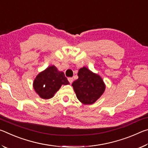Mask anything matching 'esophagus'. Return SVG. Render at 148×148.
I'll list each match as a JSON object with an SVG mask.
<instances>
[{
  "instance_id": "obj_1",
  "label": "esophagus",
  "mask_w": 148,
  "mask_h": 148,
  "mask_svg": "<svg viewBox=\"0 0 148 148\" xmlns=\"http://www.w3.org/2000/svg\"><path fill=\"white\" fill-rule=\"evenodd\" d=\"M68 80H69V82H70V84H72V82H73V77H69Z\"/></svg>"
}]
</instances>
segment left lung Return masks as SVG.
Returning a JSON list of instances; mask_svg holds the SVG:
<instances>
[{"mask_svg":"<svg viewBox=\"0 0 148 148\" xmlns=\"http://www.w3.org/2000/svg\"><path fill=\"white\" fill-rule=\"evenodd\" d=\"M78 79L72 86L79 101L84 104H91L103 94L105 85L101 76L92 73L86 67L79 70Z\"/></svg>","mask_w":148,"mask_h":148,"instance_id":"1","label":"left lung"}]
</instances>
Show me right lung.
Returning <instances> with one entry per match:
<instances>
[{"mask_svg":"<svg viewBox=\"0 0 148 148\" xmlns=\"http://www.w3.org/2000/svg\"><path fill=\"white\" fill-rule=\"evenodd\" d=\"M68 84L69 82L64 72L57 71L55 66H50L36 77L33 87L41 98L49 99L53 97L62 85Z\"/></svg>","mask_w":148,"mask_h":148,"instance_id":"1","label":"right lung"}]
</instances>
